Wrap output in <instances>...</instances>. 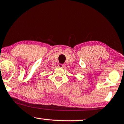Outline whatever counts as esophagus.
Segmentation results:
<instances>
[{"label": "esophagus", "instance_id": "esophagus-1", "mask_svg": "<svg viewBox=\"0 0 124 124\" xmlns=\"http://www.w3.org/2000/svg\"><path fill=\"white\" fill-rule=\"evenodd\" d=\"M58 67L60 68H61V69H62V68H63L64 67V64H58Z\"/></svg>", "mask_w": 124, "mask_h": 124}]
</instances>
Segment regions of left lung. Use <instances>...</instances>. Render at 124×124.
I'll list each match as a JSON object with an SVG mask.
<instances>
[{
  "label": "left lung",
  "instance_id": "obj_1",
  "mask_svg": "<svg viewBox=\"0 0 124 124\" xmlns=\"http://www.w3.org/2000/svg\"><path fill=\"white\" fill-rule=\"evenodd\" d=\"M75 78H74V79H75Z\"/></svg>",
  "mask_w": 124,
  "mask_h": 124
}]
</instances>
